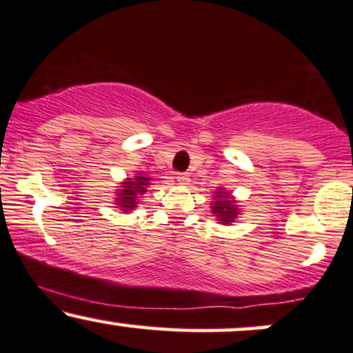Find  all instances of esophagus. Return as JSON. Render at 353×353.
<instances>
[{
  "mask_svg": "<svg viewBox=\"0 0 353 353\" xmlns=\"http://www.w3.org/2000/svg\"><path fill=\"white\" fill-rule=\"evenodd\" d=\"M176 183L178 185H190V175L188 173H178L176 175Z\"/></svg>",
  "mask_w": 353,
  "mask_h": 353,
  "instance_id": "1",
  "label": "esophagus"
}]
</instances>
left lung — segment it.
Wrapping results in <instances>:
<instances>
[{
  "instance_id": "1",
  "label": "left lung",
  "mask_w": 353,
  "mask_h": 353,
  "mask_svg": "<svg viewBox=\"0 0 353 353\" xmlns=\"http://www.w3.org/2000/svg\"><path fill=\"white\" fill-rule=\"evenodd\" d=\"M211 213L213 216H216V221L221 225H233L241 213V208L238 206V201L231 192H226L223 186H218L213 203H211Z\"/></svg>"
}]
</instances>
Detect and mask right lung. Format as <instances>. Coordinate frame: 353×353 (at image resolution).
<instances>
[{
    "instance_id": "obj_1",
    "label": "right lung",
    "mask_w": 353,
    "mask_h": 353,
    "mask_svg": "<svg viewBox=\"0 0 353 353\" xmlns=\"http://www.w3.org/2000/svg\"><path fill=\"white\" fill-rule=\"evenodd\" d=\"M150 181L152 176H148L143 172H139L134 178H125L120 186H117V192H115V208H120L123 213L135 210L137 205H139V196H142L147 192L148 186L152 185Z\"/></svg>"
}]
</instances>
